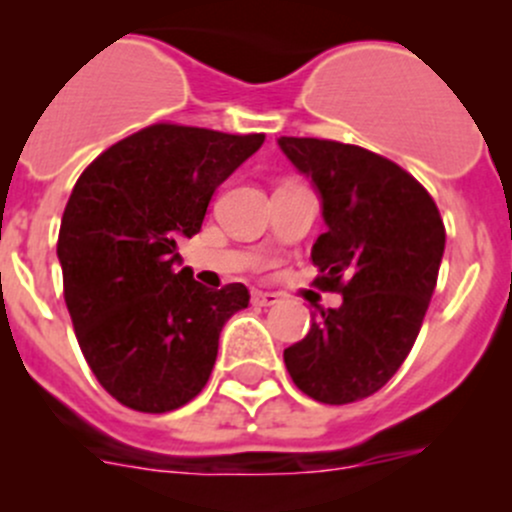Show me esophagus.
<instances>
[{"label":"esophagus","instance_id":"1","mask_svg":"<svg viewBox=\"0 0 512 512\" xmlns=\"http://www.w3.org/2000/svg\"><path fill=\"white\" fill-rule=\"evenodd\" d=\"M277 302H280V294L277 292H260V289L252 292V304H257V307H272Z\"/></svg>","mask_w":512,"mask_h":512}]
</instances>
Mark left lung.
<instances>
[{"instance_id":"left-lung-1","label":"left lung","mask_w":512,"mask_h":512,"mask_svg":"<svg viewBox=\"0 0 512 512\" xmlns=\"http://www.w3.org/2000/svg\"><path fill=\"white\" fill-rule=\"evenodd\" d=\"M312 180L327 230L312 247L314 285L342 294L312 314L302 342L285 349L299 391L322 404L376 394L414 347L436 289L446 227L414 175L366 148L319 138H277Z\"/></svg>"}]
</instances>
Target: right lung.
<instances>
[{"label":"right lung","instance_id":"obj_1","mask_svg":"<svg viewBox=\"0 0 512 512\" xmlns=\"http://www.w3.org/2000/svg\"><path fill=\"white\" fill-rule=\"evenodd\" d=\"M262 143L265 133L156 123L76 180L56 245L64 299L98 384L128 409L165 414L195 399L225 322L250 302L240 282L208 289L178 270V242Z\"/></svg>","mask_w":512,"mask_h":512}]
</instances>
